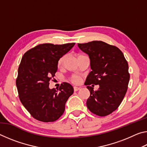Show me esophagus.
Here are the masks:
<instances>
[{"label":"esophagus","instance_id":"34e87169","mask_svg":"<svg viewBox=\"0 0 147 147\" xmlns=\"http://www.w3.org/2000/svg\"><path fill=\"white\" fill-rule=\"evenodd\" d=\"M74 91H78V90H80V88H78V87H74Z\"/></svg>","mask_w":147,"mask_h":147}]
</instances>
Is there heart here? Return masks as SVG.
<instances>
[{
	"label": "heart",
	"mask_w": 147,
	"mask_h": 147,
	"mask_svg": "<svg viewBox=\"0 0 147 147\" xmlns=\"http://www.w3.org/2000/svg\"><path fill=\"white\" fill-rule=\"evenodd\" d=\"M66 59V55H63L60 58L58 59V67H62L64 64V62L65 60ZM71 81L72 82L74 83V84H78L80 82V77L78 75H76V74H74V75L72 76L71 77Z\"/></svg>",
	"instance_id": "1"
}]
</instances>
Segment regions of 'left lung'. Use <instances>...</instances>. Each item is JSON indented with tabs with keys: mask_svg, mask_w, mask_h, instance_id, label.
Instances as JSON below:
<instances>
[{
	"mask_svg": "<svg viewBox=\"0 0 147 147\" xmlns=\"http://www.w3.org/2000/svg\"><path fill=\"white\" fill-rule=\"evenodd\" d=\"M78 46L88 54L92 69L85 82L90 91L87 107L96 115H109L118 108L127 91L128 62L120 49L105 42L93 41ZM94 85H99L98 90H93Z\"/></svg>",
	"mask_w": 147,
	"mask_h": 147,
	"instance_id": "1",
	"label": "left lung"
}]
</instances>
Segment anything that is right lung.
<instances>
[{
    "mask_svg": "<svg viewBox=\"0 0 147 147\" xmlns=\"http://www.w3.org/2000/svg\"><path fill=\"white\" fill-rule=\"evenodd\" d=\"M74 45L40 44L27 51L21 59L16 80L19 99L37 120L54 122L64 112L66 102L74 92L73 86L63 82L56 91L49 88V82L58 70V59Z\"/></svg>",
    "mask_w": 147,
    "mask_h": 147,
    "instance_id": "1",
    "label": "right lung"
}]
</instances>
